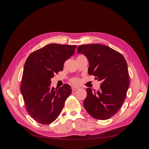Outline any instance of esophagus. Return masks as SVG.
I'll return each mask as SVG.
<instances>
[{
    "label": "esophagus",
    "mask_w": 149,
    "mask_h": 149,
    "mask_svg": "<svg viewBox=\"0 0 149 149\" xmlns=\"http://www.w3.org/2000/svg\"><path fill=\"white\" fill-rule=\"evenodd\" d=\"M71 89H72V91H75L76 90L78 89V88H77V87H75V86H72Z\"/></svg>",
    "instance_id": "esophagus-1"
}]
</instances>
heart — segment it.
I'll list each match as a JSON object with an SVG mask.
<instances>
[{"label":"heart","mask_w":149,"mask_h":149,"mask_svg":"<svg viewBox=\"0 0 149 149\" xmlns=\"http://www.w3.org/2000/svg\"><path fill=\"white\" fill-rule=\"evenodd\" d=\"M71 83L74 84H78L79 83V80L78 78H73L71 79Z\"/></svg>","instance_id":"obj_1"}]
</instances>
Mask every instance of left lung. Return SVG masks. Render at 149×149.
Returning a JSON list of instances; mask_svg holds the SVG:
<instances>
[{
    "instance_id": "obj_1",
    "label": "left lung",
    "mask_w": 149,
    "mask_h": 149,
    "mask_svg": "<svg viewBox=\"0 0 149 149\" xmlns=\"http://www.w3.org/2000/svg\"><path fill=\"white\" fill-rule=\"evenodd\" d=\"M77 51L88 58V74L101 81L97 91L86 89L85 109L95 119H109L118 112L126 97L129 85L127 62L120 53L103 45H83Z\"/></svg>"
}]
</instances>
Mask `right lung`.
<instances>
[{"label":"right lung","mask_w":149,"mask_h":149,"mask_svg":"<svg viewBox=\"0 0 149 149\" xmlns=\"http://www.w3.org/2000/svg\"><path fill=\"white\" fill-rule=\"evenodd\" d=\"M76 47L48 44L31 53L25 61L21 93L29 114L40 124L47 125L55 120L71 93L68 84L58 89L52 87L51 79L63 70Z\"/></svg>","instance_id":"right-lung-1"}]
</instances>
